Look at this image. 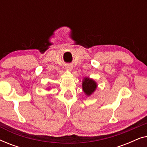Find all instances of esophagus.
I'll return each mask as SVG.
<instances>
[{"mask_svg":"<svg viewBox=\"0 0 147 147\" xmlns=\"http://www.w3.org/2000/svg\"><path fill=\"white\" fill-rule=\"evenodd\" d=\"M66 69H69V70H71L72 69V65H66Z\"/></svg>","mask_w":147,"mask_h":147,"instance_id":"1","label":"esophagus"}]
</instances>
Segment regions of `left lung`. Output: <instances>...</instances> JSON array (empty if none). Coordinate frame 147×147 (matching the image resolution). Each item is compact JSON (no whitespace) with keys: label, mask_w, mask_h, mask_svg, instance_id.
<instances>
[{"label":"left lung","mask_w":147,"mask_h":147,"mask_svg":"<svg viewBox=\"0 0 147 147\" xmlns=\"http://www.w3.org/2000/svg\"><path fill=\"white\" fill-rule=\"evenodd\" d=\"M96 87H97V85L96 82L90 78H85L82 83V88H83L84 92L88 96L91 95L92 92H94L96 90Z\"/></svg>","instance_id":"left-lung-1"}]
</instances>
